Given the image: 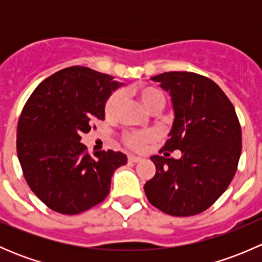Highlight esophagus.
<instances>
[{
    "label": "esophagus",
    "mask_w": 262,
    "mask_h": 262,
    "mask_svg": "<svg viewBox=\"0 0 262 262\" xmlns=\"http://www.w3.org/2000/svg\"><path fill=\"white\" fill-rule=\"evenodd\" d=\"M142 160H143V158H142V157H137V156H133V155L129 156V157H128V161H129V162H134V163L141 162Z\"/></svg>",
    "instance_id": "obj_1"
}]
</instances>
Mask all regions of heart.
<instances>
[{
	"label": "heart",
	"mask_w": 262,
	"mask_h": 262,
	"mask_svg": "<svg viewBox=\"0 0 262 262\" xmlns=\"http://www.w3.org/2000/svg\"><path fill=\"white\" fill-rule=\"evenodd\" d=\"M133 94L141 104L149 113L161 112L166 105V97L162 91L152 86H137L133 89ZM120 105V95L118 92L113 94L105 102V115L107 118L115 116ZM153 139V134L150 132H142V133H132L124 137V142L126 146L134 149H141L144 144Z\"/></svg>",
	"instance_id": "obj_1"
}]
</instances>
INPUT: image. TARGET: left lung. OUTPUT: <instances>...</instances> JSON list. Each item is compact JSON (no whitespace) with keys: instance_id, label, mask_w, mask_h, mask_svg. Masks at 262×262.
<instances>
[{"instance_id":"8db88e82","label":"left lung","mask_w":262,"mask_h":262,"mask_svg":"<svg viewBox=\"0 0 262 262\" xmlns=\"http://www.w3.org/2000/svg\"><path fill=\"white\" fill-rule=\"evenodd\" d=\"M170 94L172 126L163 150H182L179 160L152 156L156 175L144 185L147 199L163 213L189 216L204 212L231 184L242 149L233 105L221 87L192 72L150 77Z\"/></svg>"}]
</instances>
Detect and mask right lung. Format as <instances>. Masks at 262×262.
I'll return each instance as SVG.
<instances>
[{
    "label": "right lung",
    "mask_w": 262,
    "mask_h": 262,
    "mask_svg": "<svg viewBox=\"0 0 262 262\" xmlns=\"http://www.w3.org/2000/svg\"><path fill=\"white\" fill-rule=\"evenodd\" d=\"M124 83L87 67L64 68L26 101L17 124V157L34 194L52 210L78 214L101 203L113 173L126 163L121 152L86 153L82 134L105 119V102Z\"/></svg>",
    "instance_id": "obj_1"
}]
</instances>
